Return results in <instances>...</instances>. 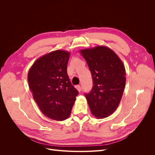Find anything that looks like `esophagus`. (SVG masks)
I'll return each mask as SVG.
<instances>
[{
  "label": "esophagus",
  "instance_id": "34e87169",
  "mask_svg": "<svg viewBox=\"0 0 155 155\" xmlns=\"http://www.w3.org/2000/svg\"><path fill=\"white\" fill-rule=\"evenodd\" d=\"M76 88L77 89V90H78L79 92H80V91H81V88L80 85H76Z\"/></svg>",
  "mask_w": 155,
  "mask_h": 155
}]
</instances>
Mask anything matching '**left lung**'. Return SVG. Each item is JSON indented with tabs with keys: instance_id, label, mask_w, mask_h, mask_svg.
<instances>
[{
	"instance_id": "8db88e82",
	"label": "left lung",
	"mask_w": 155,
	"mask_h": 155,
	"mask_svg": "<svg viewBox=\"0 0 155 155\" xmlns=\"http://www.w3.org/2000/svg\"><path fill=\"white\" fill-rule=\"evenodd\" d=\"M93 80L91 91L85 94L92 114L106 118L118 107L125 85L126 73L122 61L107 46L81 50Z\"/></svg>"
}]
</instances>
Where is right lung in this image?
I'll list each match as a JSON object with an SVG mask.
<instances>
[{
	"instance_id": "1",
	"label": "right lung",
	"mask_w": 155,
	"mask_h": 155,
	"mask_svg": "<svg viewBox=\"0 0 155 155\" xmlns=\"http://www.w3.org/2000/svg\"><path fill=\"white\" fill-rule=\"evenodd\" d=\"M70 53L55 50L37 59L28 74L33 97L48 118L63 121L70 116L78 91L67 74Z\"/></svg>"
}]
</instances>
